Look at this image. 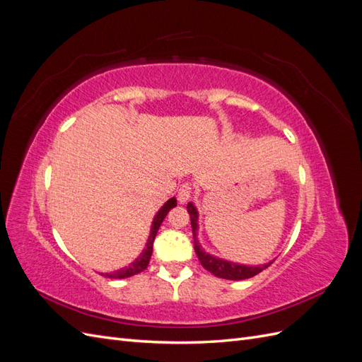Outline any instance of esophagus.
Wrapping results in <instances>:
<instances>
[{"instance_id":"1","label":"esophagus","mask_w":362,"mask_h":362,"mask_svg":"<svg viewBox=\"0 0 362 362\" xmlns=\"http://www.w3.org/2000/svg\"><path fill=\"white\" fill-rule=\"evenodd\" d=\"M192 194H193V185L192 184L184 182V184L180 185V189H178V201L181 204L187 202L192 198Z\"/></svg>"}]
</instances>
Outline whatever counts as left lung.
I'll use <instances>...</instances> for the list:
<instances>
[{
	"mask_svg": "<svg viewBox=\"0 0 362 362\" xmlns=\"http://www.w3.org/2000/svg\"><path fill=\"white\" fill-rule=\"evenodd\" d=\"M187 211L190 214V221H192V231H193V238H194V252L199 258V262L205 270L213 273L214 276L222 278V279H231V281H240V279H247L258 275L264 269H267L272 262L264 266H258V267H247V266H240L234 264V262L223 261L211 257L210 254H205V252L201 249L198 240H196V229H198V211L193 206V204H187Z\"/></svg>",
	"mask_w": 362,
	"mask_h": 362,
	"instance_id": "1",
	"label": "left lung"
}]
</instances>
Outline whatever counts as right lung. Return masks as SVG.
<instances>
[{
	"mask_svg": "<svg viewBox=\"0 0 362 362\" xmlns=\"http://www.w3.org/2000/svg\"><path fill=\"white\" fill-rule=\"evenodd\" d=\"M175 205H177V199L172 198L169 199L166 204L163 205L161 210L157 213L154 222H152V228H151V235H149V240L146 243V249L141 252V255L133 262V264H129L128 267L125 269H120L117 272H113V273H105L104 276L107 278H112V279H122V278H129L133 275H137V273H141L144 272L148 264H149V259H151V255H152V245H154V238L157 235V231L158 228L161 225V222L164 221V217H166V214L170 211V208H173Z\"/></svg>",
	"mask_w": 362,
	"mask_h": 362,
	"instance_id": "1",
	"label": "right lung"
}]
</instances>
